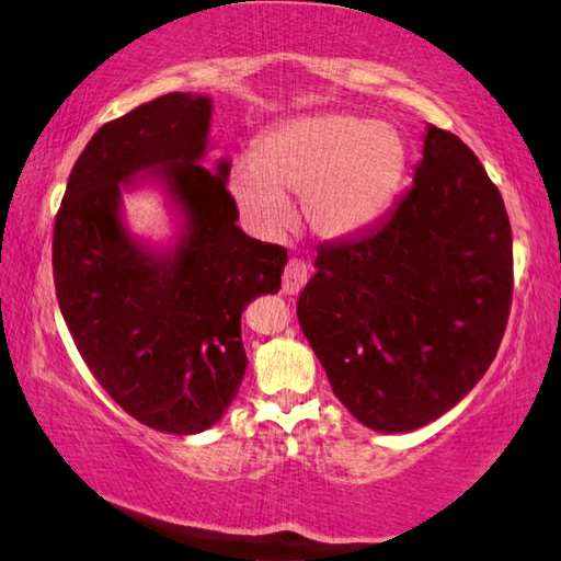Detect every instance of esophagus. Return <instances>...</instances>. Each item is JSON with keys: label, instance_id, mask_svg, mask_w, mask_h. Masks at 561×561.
<instances>
[{"label": "esophagus", "instance_id": "34e87169", "mask_svg": "<svg viewBox=\"0 0 561 561\" xmlns=\"http://www.w3.org/2000/svg\"><path fill=\"white\" fill-rule=\"evenodd\" d=\"M308 278V265L300 259H290L286 263V268H283V293H286V296H296V293H300L302 286H306Z\"/></svg>", "mask_w": 561, "mask_h": 561}]
</instances>
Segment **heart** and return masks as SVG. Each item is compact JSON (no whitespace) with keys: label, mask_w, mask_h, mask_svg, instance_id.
<instances>
[{"label":"heart","mask_w":561,"mask_h":561,"mask_svg":"<svg viewBox=\"0 0 561 561\" xmlns=\"http://www.w3.org/2000/svg\"><path fill=\"white\" fill-rule=\"evenodd\" d=\"M407 167L399 133L350 113L298 117L255 147V160L231 172V194L245 221L278 233L290 221L288 194L322 239L365 231L389 209Z\"/></svg>","instance_id":"1"}]
</instances>
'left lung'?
<instances>
[{
  "label": "left lung",
  "instance_id": "obj_1",
  "mask_svg": "<svg viewBox=\"0 0 561 561\" xmlns=\"http://www.w3.org/2000/svg\"><path fill=\"white\" fill-rule=\"evenodd\" d=\"M298 322L359 424L414 431L495 359L513 306V229L458 135L431 125L414 186L387 221L318 251Z\"/></svg>",
  "mask_w": 561,
  "mask_h": 561
}]
</instances>
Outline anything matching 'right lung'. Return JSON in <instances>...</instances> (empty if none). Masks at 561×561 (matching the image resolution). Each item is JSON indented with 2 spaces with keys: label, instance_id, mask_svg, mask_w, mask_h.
Here are the masks:
<instances>
[{
  "label": "right lung",
  "instance_id": "obj_1",
  "mask_svg": "<svg viewBox=\"0 0 561 561\" xmlns=\"http://www.w3.org/2000/svg\"><path fill=\"white\" fill-rule=\"evenodd\" d=\"M209 117V98L167 93L105 123L54 224L58 308L88 369L133 419L180 436L209 428L233 401L249 365L241 312L278 293L288 261L283 245L236 226L229 162L199 164ZM154 165L191 219L172 256L140 250L116 214L119 182Z\"/></svg>",
  "mask_w": 561,
  "mask_h": 561
}]
</instances>
